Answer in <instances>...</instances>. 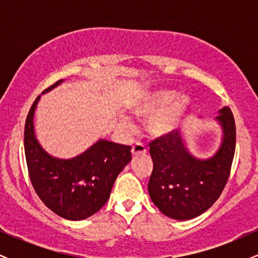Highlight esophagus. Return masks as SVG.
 <instances>
[{
	"instance_id": "1",
	"label": "esophagus",
	"mask_w": 258,
	"mask_h": 258,
	"mask_svg": "<svg viewBox=\"0 0 258 258\" xmlns=\"http://www.w3.org/2000/svg\"><path fill=\"white\" fill-rule=\"evenodd\" d=\"M147 153V148L143 146V144L137 143L132 147V155L137 156L139 154H146Z\"/></svg>"
}]
</instances>
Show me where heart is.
I'll list each match as a JSON object with an SVG mask.
<instances>
[{
    "label": "heart",
    "mask_w": 258,
    "mask_h": 258,
    "mask_svg": "<svg viewBox=\"0 0 258 258\" xmlns=\"http://www.w3.org/2000/svg\"><path fill=\"white\" fill-rule=\"evenodd\" d=\"M132 114L146 121V132L152 139H167L182 132L193 115V100L173 90H155L144 94L132 106ZM122 125L130 127L127 121Z\"/></svg>",
    "instance_id": "1"
}]
</instances>
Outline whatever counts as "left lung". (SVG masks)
I'll return each instance as SVG.
<instances>
[{
  "label": "left lung",
  "instance_id": "1",
  "mask_svg": "<svg viewBox=\"0 0 258 258\" xmlns=\"http://www.w3.org/2000/svg\"><path fill=\"white\" fill-rule=\"evenodd\" d=\"M222 130L217 152L199 159L188 150L180 133L150 142L153 172L148 191L150 199L167 217L186 221L209 210L227 184L235 152V121L228 106L215 117Z\"/></svg>",
  "mask_w": 258,
  "mask_h": 258
}]
</instances>
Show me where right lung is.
I'll return each instance as SVG.
<instances>
[{"label": "right lung", "mask_w": 258, "mask_h": 258, "mask_svg": "<svg viewBox=\"0 0 258 258\" xmlns=\"http://www.w3.org/2000/svg\"><path fill=\"white\" fill-rule=\"evenodd\" d=\"M58 81L44 92L60 85ZM41 97L32 104L25 122L24 148L29 176L35 191L54 214L81 221L98 212L110 197L112 185L131 161V147L99 139L72 159L52 156L38 143L34 116Z\"/></svg>", "instance_id": "right-lung-1"}]
</instances>
